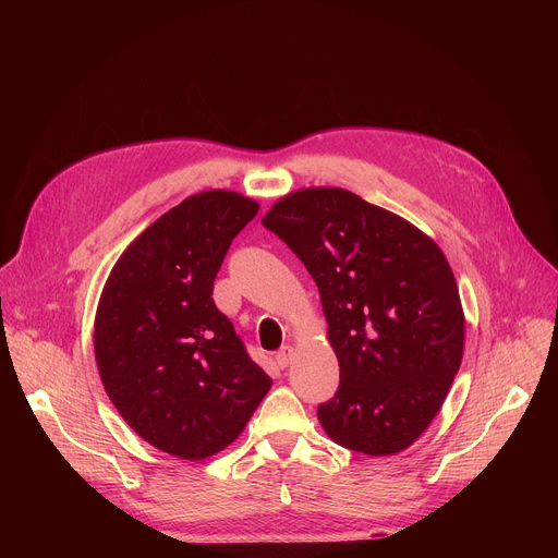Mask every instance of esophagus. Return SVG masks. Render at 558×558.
I'll return each instance as SVG.
<instances>
[{"instance_id":"obj_1","label":"esophagus","mask_w":558,"mask_h":558,"mask_svg":"<svg viewBox=\"0 0 558 558\" xmlns=\"http://www.w3.org/2000/svg\"><path fill=\"white\" fill-rule=\"evenodd\" d=\"M291 360H293V347H282L278 353H276V362H278V366L280 368H284V366H289L291 364Z\"/></svg>"}]
</instances>
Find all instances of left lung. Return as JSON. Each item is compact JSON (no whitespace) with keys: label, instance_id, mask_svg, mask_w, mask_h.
Instances as JSON below:
<instances>
[{"label":"left lung","instance_id":"left-lung-1","mask_svg":"<svg viewBox=\"0 0 558 558\" xmlns=\"http://www.w3.org/2000/svg\"><path fill=\"white\" fill-rule=\"evenodd\" d=\"M263 225L320 291L340 388L325 433L371 457L407 450L439 413L463 355L465 317L439 245L407 218L342 187L295 190Z\"/></svg>","mask_w":558,"mask_h":558}]
</instances>
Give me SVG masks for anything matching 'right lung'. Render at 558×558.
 I'll return each mask as SVG.
<instances>
[{
    "label": "right lung",
    "instance_id": "right-lung-1",
    "mask_svg": "<svg viewBox=\"0 0 558 558\" xmlns=\"http://www.w3.org/2000/svg\"><path fill=\"white\" fill-rule=\"evenodd\" d=\"M258 209L231 190L187 196L134 238L101 291L104 388L125 424L172 457L227 448L271 388L211 298L231 241Z\"/></svg>",
    "mask_w": 558,
    "mask_h": 558
}]
</instances>
